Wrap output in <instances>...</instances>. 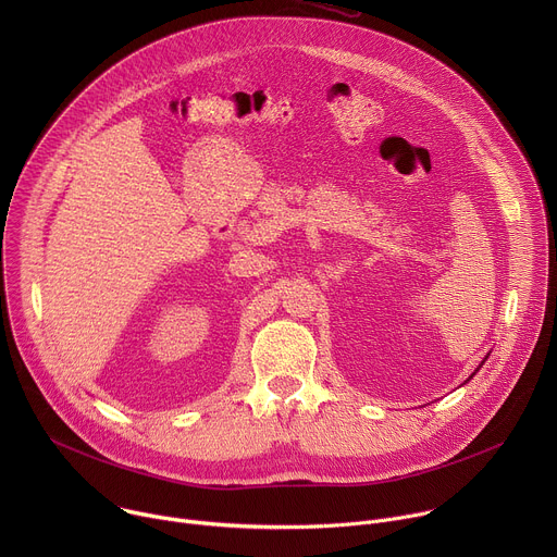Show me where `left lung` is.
I'll return each instance as SVG.
<instances>
[{"label": "left lung", "mask_w": 557, "mask_h": 557, "mask_svg": "<svg viewBox=\"0 0 557 557\" xmlns=\"http://www.w3.org/2000/svg\"><path fill=\"white\" fill-rule=\"evenodd\" d=\"M485 359H487V357H485ZM483 363H485V361H483ZM483 363H481V366H483ZM481 366H479V368H481ZM473 374H475V372H473ZM473 374H471V376H473ZM467 381H469V379H467Z\"/></svg>", "instance_id": "obj_1"}]
</instances>
